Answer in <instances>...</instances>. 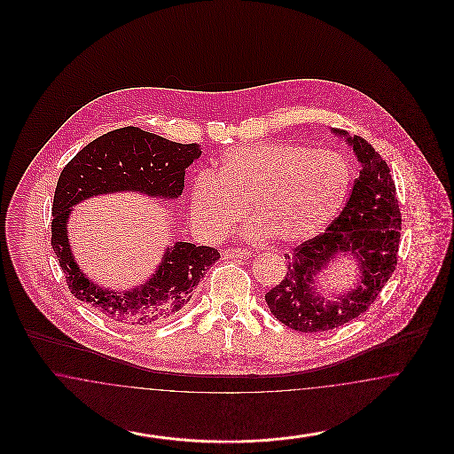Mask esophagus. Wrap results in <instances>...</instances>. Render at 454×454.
Returning <instances> with one entry per match:
<instances>
[{
	"mask_svg": "<svg viewBox=\"0 0 454 454\" xmlns=\"http://www.w3.org/2000/svg\"><path fill=\"white\" fill-rule=\"evenodd\" d=\"M224 259H248L250 252L245 248H228L224 250Z\"/></svg>",
	"mask_w": 454,
	"mask_h": 454,
	"instance_id": "esophagus-1",
	"label": "esophagus"
}]
</instances>
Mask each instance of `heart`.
I'll return each instance as SVG.
<instances>
[{"label": "heart", "mask_w": 454, "mask_h": 454, "mask_svg": "<svg viewBox=\"0 0 454 454\" xmlns=\"http://www.w3.org/2000/svg\"><path fill=\"white\" fill-rule=\"evenodd\" d=\"M354 178L348 158L293 143H260L224 153L216 172L194 178L191 215L207 238L223 237L250 207L247 233L260 241L317 237L346 204Z\"/></svg>", "instance_id": "obj_1"}]
</instances>
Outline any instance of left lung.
Returning <instances> with one entry per match:
<instances>
[{
	"label": "left lung",
	"instance_id": "8db88e82",
	"mask_svg": "<svg viewBox=\"0 0 454 454\" xmlns=\"http://www.w3.org/2000/svg\"><path fill=\"white\" fill-rule=\"evenodd\" d=\"M352 148L361 172L346 207L325 230L287 255V274L265 294L270 313L293 330L328 332L363 315L395 272L402 216L387 161L366 139L332 129ZM340 259L356 262L358 276L344 294L323 291L321 276Z\"/></svg>",
	"mask_w": 454,
	"mask_h": 454
}]
</instances>
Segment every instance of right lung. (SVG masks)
Segmentation results:
<instances>
[{
    "label": "right lung",
    "mask_w": 454,
    "mask_h": 454,
    "mask_svg": "<svg viewBox=\"0 0 454 454\" xmlns=\"http://www.w3.org/2000/svg\"><path fill=\"white\" fill-rule=\"evenodd\" d=\"M202 154L199 145L168 141L139 128L110 130L78 153L61 172L52 202V248L74 298L115 324L154 326L180 315L195 286L221 257L216 248L175 241L150 279L126 291L91 281L73 255L67 221L73 207L98 195L136 194L175 200L184 192L185 168Z\"/></svg>",
    "instance_id": "right-lung-1"
}]
</instances>
